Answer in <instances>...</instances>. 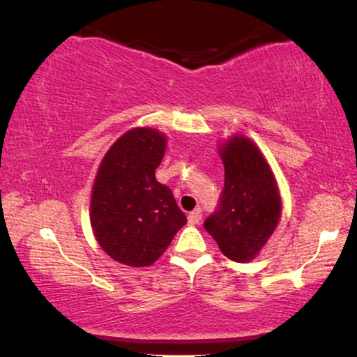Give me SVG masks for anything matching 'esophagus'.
<instances>
[{"label":"esophagus","instance_id":"esophagus-1","mask_svg":"<svg viewBox=\"0 0 357 357\" xmlns=\"http://www.w3.org/2000/svg\"><path fill=\"white\" fill-rule=\"evenodd\" d=\"M199 221H202V211H199V208H198L188 214V224L195 226V224H198Z\"/></svg>","mask_w":357,"mask_h":357}]
</instances>
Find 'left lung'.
I'll return each instance as SVG.
<instances>
[{
  "instance_id": "left-lung-1",
  "label": "left lung",
  "mask_w": 357,
  "mask_h": 357,
  "mask_svg": "<svg viewBox=\"0 0 357 357\" xmlns=\"http://www.w3.org/2000/svg\"><path fill=\"white\" fill-rule=\"evenodd\" d=\"M224 190L219 208L204 229L221 252L237 263L255 258L281 218V195L270 164L258 146L236 135L219 146Z\"/></svg>"
}]
</instances>
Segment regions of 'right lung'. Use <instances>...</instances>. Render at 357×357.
Wrapping results in <instances>:
<instances>
[{"label": "right lung", "mask_w": 357, "mask_h": 357, "mask_svg": "<svg viewBox=\"0 0 357 357\" xmlns=\"http://www.w3.org/2000/svg\"><path fill=\"white\" fill-rule=\"evenodd\" d=\"M167 138L154 128H133L110 146L91 195V226L107 255L133 268L151 266L187 218L169 187L155 180Z\"/></svg>", "instance_id": "add662e5"}]
</instances>
